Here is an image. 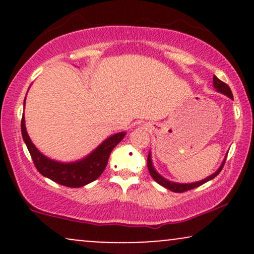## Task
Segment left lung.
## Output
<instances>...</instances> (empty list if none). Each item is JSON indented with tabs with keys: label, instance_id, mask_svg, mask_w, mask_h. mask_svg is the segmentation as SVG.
I'll return each instance as SVG.
<instances>
[{
	"label": "left lung",
	"instance_id": "left-lung-1",
	"mask_svg": "<svg viewBox=\"0 0 254 254\" xmlns=\"http://www.w3.org/2000/svg\"><path fill=\"white\" fill-rule=\"evenodd\" d=\"M212 81H214V88L216 89L217 92L222 93V94L227 95V97H228V98L233 99L232 90H230L228 84H226L224 82H222V81H221V80H218L216 76L212 77ZM226 157H224V160L222 161V164H221L220 167H218V170L215 172V173H212L211 176H209L208 178H205V179L200 180V182L189 183V184H180V183L170 182V180H167V179H166V178H164L162 176H160V174L156 172L155 168H154L153 161H151V154L150 153L148 154L147 166H148V170H149V173H150L151 178H153V179L155 180L157 184H160V185H161V186H164V188L168 189V190H171V191H173V192H185V191L192 190V189H196V188H198V186L203 185V184H205L206 182H209V180L214 179V178L216 177L221 171H222L224 162H226Z\"/></svg>",
	"mask_w": 254,
	"mask_h": 254
}]
</instances>
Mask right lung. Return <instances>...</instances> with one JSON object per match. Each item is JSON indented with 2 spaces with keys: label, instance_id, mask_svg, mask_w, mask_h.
<instances>
[{
  "label": "right lung",
  "instance_id": "add662e5",
  "mask_svg": "<svg viewBox=\"0 0 254 254\" xmlns=\"http://www.w3.org/2000/svg\"><path fill=\"white\" fill-rule=\"evenodd\" d=\"M25 106V101H24ZM21 133L24 142L27 145L34 166L42 176L49 178L52 182L61 184L68 188H81L87 184L94 182L101 176L107 166L111 151L124 138V131L107 137L101 144H99L92 153L83 159L74 162H61L45 156L38 150V148L31 141L25 125V115L21 119Z\"/></svg>",
  "mask_w": 254,
  "mask_h": 254
}]
</instances>
